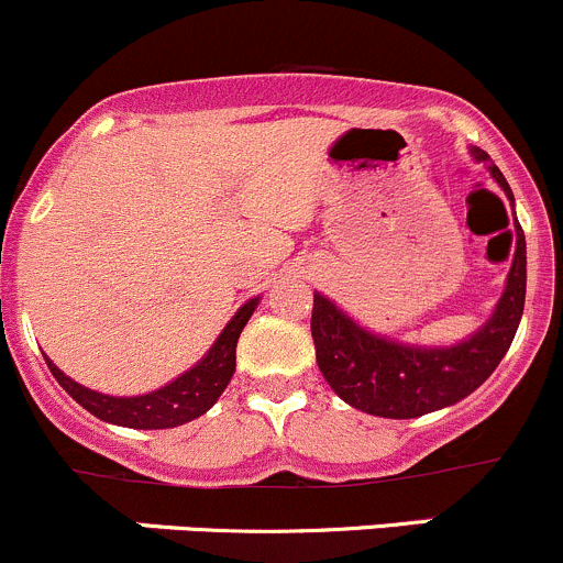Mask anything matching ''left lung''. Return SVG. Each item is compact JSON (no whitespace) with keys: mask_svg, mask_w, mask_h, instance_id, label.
Here are the masks:
<instances>
[{"mask_svg":"<svg viewBox=\"0 0 563 563\" xmlns=\"http://www.w3.org/2000/svg\"><path fill=\"white\" fill-rule=\"evenodd\" d=\"M476 163H487L496 185L515 207L507 179L487 152L471 146ZM515 255L507 286L490 318L452 345H413L376 334L356 323L323 294H313L310 332L321 376L340 400L384 419H413L455 406L490 378L512 345L526 305V236L515 218Z\"/></svg>","mask_w":563,"mask_h":563,"instance_id":"8db88e82","label":"left lung"}]
</instances>
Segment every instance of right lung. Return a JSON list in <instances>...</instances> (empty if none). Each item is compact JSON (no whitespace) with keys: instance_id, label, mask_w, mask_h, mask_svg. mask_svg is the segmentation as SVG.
Wrapping results in <instances>:
<instances>
[{"instance_id":"right-lung-1","label":"right lung","mask_w":563,"mask_h":563,"mask_svg":"<svg viewBox=\"0 0 563 563\" xmlns=\"http://www.w3.org/2000/svg\"><path fill=\"white\" fill-rule=\"evenodd\" d=\"M258 302L261 297L247 299V302L236 310L234 318L225 323L223 332H220L218 340L212 343V349H209L190 371L176 376L174 382L166 384V387L146 391V395H103V391H95L84 387V384L73 382L70 376H65V373L48 360V356H45V365L54 373L59 387L65 389L78 406H84L89 413H95V417L103 419L108 424L135 430L176 428V424L192 422V419H198L201 413H207L209 408L218 402V397L223 395V389L229 387L231 376H234L236 371V340H240L242 329H245L253 310L258 308Z\"/></svg>"}]
</instances>
